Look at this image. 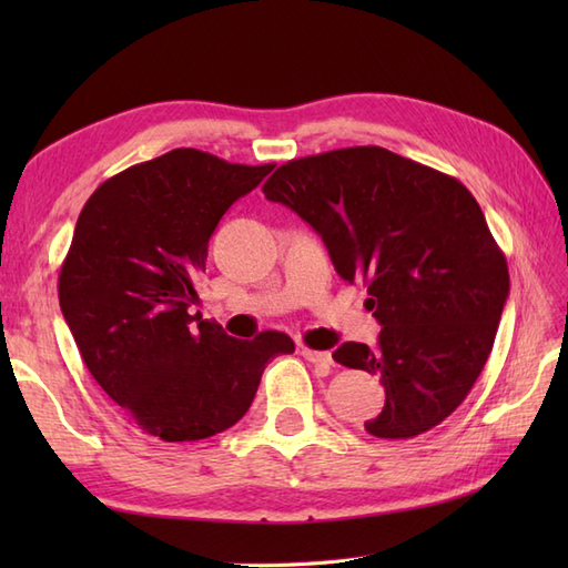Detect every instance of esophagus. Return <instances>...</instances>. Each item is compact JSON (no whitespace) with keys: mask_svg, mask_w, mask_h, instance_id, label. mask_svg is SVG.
Listing matches in <instances>:
<instances>
[{"mask_svg":"<svg viewBox=\"0 0 568 568\" xmlns=\"http://www.w3.org/2000/svg\"><path fill=\"white\" fill-rule=\"evenodd\" d=\"M303 356L312 364H317L322 368H332L334 366V358L329 352H315V348H303Z\"/></svg>","mask_w":568,"mask_h":568,"instance_id":"1","label":"esophagus"}]
</instances>
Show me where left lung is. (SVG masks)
<instances>
[{"label": "left lung", "instance_id": "8db88e82", "mask_svg": "<svg viewBox=\"0 0 568 568\" xmlns=\"http://www.w3.org/2000/svg\"><path fill=\"white\" fill-rule=\"evenodd\" d=\"M263 195L297 212L336 273L368 291L376 346L346 342L336 364L381 376V439L437 427L466 400L496 342L508 263L476 197L456 178L381 146L287 161Z\"/></svg>", "mask_w": 568, "mask_h": 568}]
</instances>
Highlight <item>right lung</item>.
Wrapping results in <instances>:
<instances>
[{
    "mask_svg": "<svg viewBox=\"0 0 568 568\" xmlns=\"http://www.w3.org/2000/svg\"><path fill=\"white\" fill-rule=\"evenodd\" d=\"M271 171L175 149L104 180L78 216L60 310L92 378L163 442L236 425L265 364L295 352L283 332L234 339L187 312L222 214Z\"/></svg>",
    "mask_w": 568,
    "mask_h": 568,
    "instance_id": "obj_1",
    "label": "right lung"
}]
</instances>
